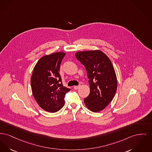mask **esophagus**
<instances>
[{"label": "esophagus", "instance_id": "34e87169", "mask_svg": "<svg viewBox=\"0 0 152 152\" xmlns=\"http://www.w3.org/2000/svg\"><path fill=\"white\" fill-rule=\"evenodd\" d=\"M80 87V86H74V87H73V88H74V89H76H76H78V88H79Z\"/></svg>", "mask_w": 152, "mask_h": 152}]
</instances>
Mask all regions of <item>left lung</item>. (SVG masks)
<instances>
[{"instance_id":"left-lung-1","label":"left lung","mask_w":152,"mask_h":152,"mask_svg":"<svg viewBox=\"0 0 152 152\" xmlns=\"http://www.w3.org/2000/svg\"><path fill=\"white\" fill-rule=\"evenodd\" d=\"M89 79L90 93L84 99L86 106L97 113L104 110L114 98L117 89L115 69L110 58L101 50L80 51L75 53Z\"/></svg>"}]
</instances>
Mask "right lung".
<instances>
[{
    "mask_svg": "<svg viewBox=\"0 0 152 152\" xmlns=\"http://www.w3.org/2000/svg\"><path fill=\"white\" fill-rule=\"evenodd\" d=\"M64 52L42 57L34 67L31 77L32 94L38 104L46 111L55 113L64 106L65 94L70 91L64 87L59 74Z\"/></svg>",
    "mask_w": 152,
    "mask_h": 152,
    "instance_id": "1",
    "label": "right lung"
}]
</instances>
